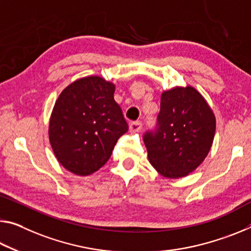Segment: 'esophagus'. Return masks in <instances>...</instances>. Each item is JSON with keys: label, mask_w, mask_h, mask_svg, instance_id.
<instances>
[{"label": "esophagus", "mask_w": 251, "mask_h": 251, "mask_svg": "<svg viewBox=\"0 0 251 251\" xmlns=\"http://www.w3.org/2000/svg\"><path fill=\"white\" fill-rule=\"evenodd\" d=\"M142 128V123L140 121H136V122H132L129 124V132L132 133H136V132H140Z\"/></svg>", "instance_id": "esophagus-1"}]
</instances>
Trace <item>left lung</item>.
Returning a JSON list of instances; mask_svg holds the SVG:
<instances>
[{"instance_id": "1", "label": "left lung", "mask_w": 251, "mask_h": 251, "mask_svg": "<svg viewBox=\"0 0 251 251\" xmlns=\"http://www.w3.org/2000/svg\"><path fill=\"white\" fill-rule=\"evenodd\" d=\"M216 116L203 96L192 86L174 87L161 96L155 132L145 133L151 165L168 178L189 176L211 149Z\"/></svg>"}]
</instances>
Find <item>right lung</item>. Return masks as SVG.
I'll list each match as a JSON object with an SVG mask.
<instances>
[{"label": "right lung", "mask_w": 251, "mask_h": 251, "mask_svg": "<svg viewBox=\"0 0 251 251\" xmlns=\"http://www.w3.org/2000/svg\"><path fill=\"white\" fill-rule=\"evenodd\" d=\"M114 93L113 82L88 75L71 82L55 100L49 141L59 163L75 176H89L105 165L128 130Z\"/></svg>", "instance_id": "1"}]
</instances>
